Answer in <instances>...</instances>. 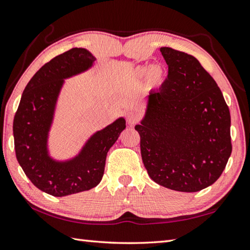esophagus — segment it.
<instances>
[{"mask_svg": "<svg viewBox=\"0 0 250 250\" xmlns=\"http://www.w3.org/2000/svg\"><path fill=\"white\" fill-rule=\"evenodd\" d=\"M126 121H128V124L130 125H132L138 121V116L134 115V113H129V115L126 116Z\"/></svg>", "mask_w": 250, "mask_h": 250, "instance_id": "1", "label": "esophagus"}]
</instances>
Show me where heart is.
<instances>
[{"mask_svg": "<svg viewBox=\"0 0 250 250\" xmlns=\"http://www.w3.org/2000/svg\"><path fill=\"white\" fill-rule=\"evenodd\" d=\"M144 76V89L151 92V90L161 87L165 83L167 79V70L163 64L156 63V64H153L151 66L146 64L138 65L131 71V79L135 83L142 81Z\"/></svg>", "mask_w": 250, "mask_h": 250, "instance_id": "1", "label": "heart"}]
</instances>
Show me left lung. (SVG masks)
<instances>
[{"mask_svg": "<svg viewBox=\"0 0 250 250\" xmlns=\"http://www.w3.org/2000/svg\"><path fill=\"white\" fill-rule=\"evenodd\" d=\"M168 78L146 96L134 126L141 155L156 184L197 192L219 179L232 153L230 115L223 94L196 58L161 48Z\"/></svg>", "mask_w": 250, "mask_h": 250, "instance_id": "1", "label": "left lung"}]
</instances>
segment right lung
<instances>
[{"label": "right lung", "instance_id": "1", "mask_svg": "<svg viewBox=\"0 0 250 250\" xmlns=\"http://www.w3.org/2000/svg\"><path fill=\"white\" fill-rule=\"evenodd\" d=\"M95 60L85 48H72L53 58L26 85L15 113L17 161L36 187L54 197L96 187L104 176L108 151L125 129V119L119 117L90 135L74 156L57 160L50 153V131L65 80L90 70Z\"/></svg>", "mask_w": 250, "mask_h": 250}]
</instances>
